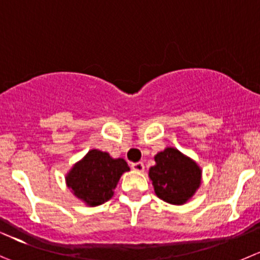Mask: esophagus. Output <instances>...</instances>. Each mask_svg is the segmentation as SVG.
<instances>
[{"label":"esophagus","mask_w":260,"mask_h":260,"mask_svg":"<svg viewBox=\"0 0 260 260\" xmlns=\"http://www.w3.org/2000/svg\"><path fill=\"white\" fill-rule=\"evenodd\" d=\"M132 169L134 170V171H137V172H143V171H144V165H143V162L133 163Z\"/></svg>","instance_id":"1"}]
</instances>
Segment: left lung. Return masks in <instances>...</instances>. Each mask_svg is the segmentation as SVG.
<instances>
[{
    "instance_id": "1",
    "label": "left lung",
    "mask_w": 260,
    "mask_h": 260,
    "mask_svg": "<svg viewBox=\"0 0 260 260\" xmlns=\"http://www.w3.org/2000/svg\"><path fill=\"white\" fill-rule=\"evenodd\" d=\"M149 179L159 199L181 206L192 198L202 182V170L176 148H166L154 157Z\"/></svg>"
}]
</instances>
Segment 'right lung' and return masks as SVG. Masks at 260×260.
I'll return each mask as SVG.
<instances>
[{"label": "right lung", "mask_w": 260, "mask_h": 260, "mask_svg": "<svg viewBox=\"0 0 260 260\" xmlns=\"http://www.w3.org/2000/svg\"><path fill=\"white\" fill-rule=\"evenodd\" d=\"M122 158H112L107 152L91 149L76 162L66 175V184L86 206H101L113 197L121 175L128 171Z\"/></svg>", "instance_id": "right-lung-1"}]
</instances>
